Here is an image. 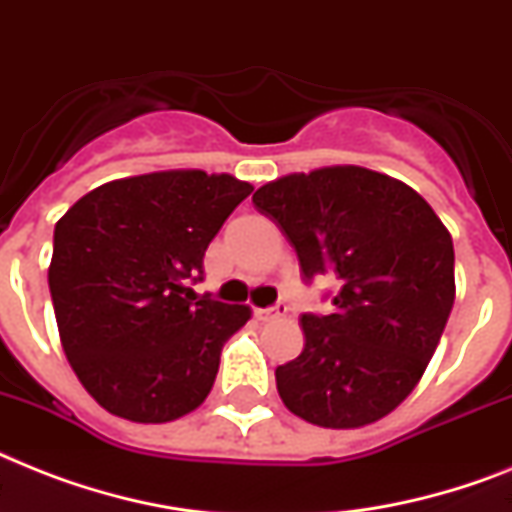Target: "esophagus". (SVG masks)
I'll return each instance as SVG.
<instances>
[{
  "instance_id": "34e87169",
  "label": "esophagus",
  "mask_w": 512,
  "mask_h": 512,
  "mask_svg": "<svg viewBox=\"0 0 512 512\" xmlns=\"http://www.w3.org/2000/svg\"><path fill=\"white\" fill-rule=\"evenodd\" d=\"M289 313V305L286 302H278L273 307H257L255 310V318L257 321H276V318H284Z\"/></svg>"
}]
</instances>
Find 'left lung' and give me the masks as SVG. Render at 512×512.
Returning <instances> with one entry per match:
<instances>
[{"label": "left lung", "mask_w": 512, "mask_h": 512, "mask_svg": "<svg viewBox=\"0 0 512 512\" xmlns=\"http://www.w3.org/2000/svg\"><path fill=\"white\" fill-rule=\"evenodd\" d=\"M252 202L299 257L334 276L331 315H302L305 350L276 368L284 405L323 429L384 418L421 381L455 302L452 236L407 184L360 165L292 173Z\"/></svg>", "instance_id": "1"}]
</instances>
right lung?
<instances>
[{
  "label": "right lung",
  "instance_id": "1",
  "mask_svg": "<svg viewBox=\"0 0 512 512\" xmlns=\"http://www.w3.org/2000/svg\"><path fill=\"white\" fill-rule=\"evenodd\" d=\"M252 184L205 170L118 178L83 194L54 226L49 292L83 389L134 423L197 410L247 305L197 297L207 244Z\"/></svg>",
  "mask_w": 512,
  "mask_h": 512
}]
</instances>
